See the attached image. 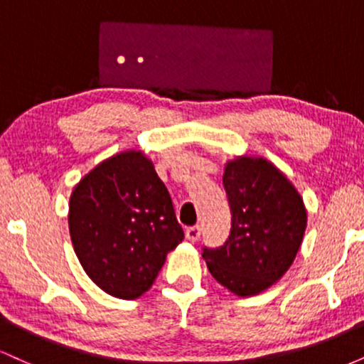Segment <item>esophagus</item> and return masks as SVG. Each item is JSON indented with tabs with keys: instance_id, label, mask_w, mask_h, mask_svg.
<instances>
[{
	"instance_id": "34e87169",
	"label": "esophagus",
	"mask_w": 364,
	"mask_h": 364,
	"mask_svg": "<svg viewBox=\"0 0 364 364\" xmlns=\"http://www.w3.org/2000/svg\"><path fill=\"white\" fill-rule=\"evenodd\" d=\"M200 235H202V229H200V225H191V228L186 229V237L190 241H198L200 240Z\"/></svg>"
}]
</instances>
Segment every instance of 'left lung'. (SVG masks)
Segmentation results:
<instances>
[{
	"mask_svg": "<svg viewBox=\"0 0 364 364\" xmlns=\"http://www.w3.org/2000/svg\"><path fill=\"white\" fill-rule=\"evenodd\" d=\"M231 231L202 257L217 282L237 296H253L277 282L301 246L306 229L303 198L289 179L262 157H237L224 169Z\"/></svg>",
	"mask_w": 364,
	"mask_h": 364,
	"instance_id": "1",
	"label": "left lung"
}]
</instances>
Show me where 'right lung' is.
I'll use <instances>...</instances> for the list:
<instances>
[{"label": "right lung", "instance_id": "add662e5", "mask_svg": "<svg viewBox=\"0 0 364 364\" xmlns=\"http://www.w3.org/2000/svg\"><path fill=\"white\" fill-rule=\"evenodd\" d=\"M70 236L87 275L119 299L150 289L185 232L154 164L129 150L101 162L75 186Z\"/></svg>", "mask_w": 364, "mask_h": 364}]
</instances>
